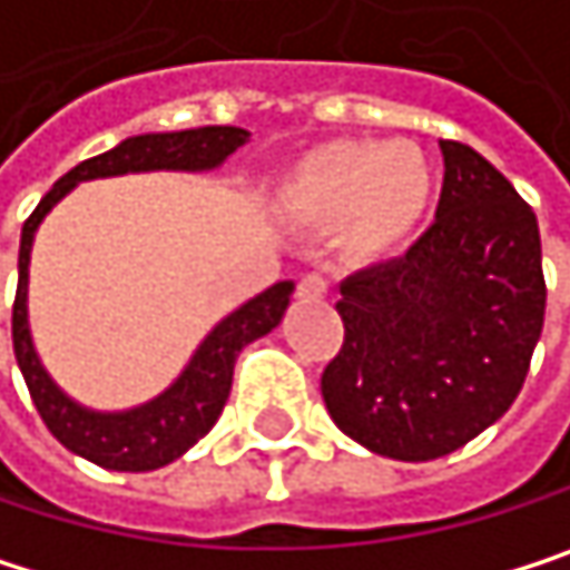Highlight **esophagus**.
I'll list each match as a JSON object with an SVG mask.
<instances>
[{"instance_id": "esophagus-1", "label": "esophagus", "mask_w": 570, "mask_h": 570, "mask_svg": "<svg viewBox=\"0 0 570 570\" xmlns=\"http://www.w3.org/2000/svg\"><path fill=\"white\" fill-rule=\"evenodd\" d=\"M295 295H298L302 302H318V298L328 295V282H325L322 275H305V278L298 282Z\"/></svg>"}]
</instances>
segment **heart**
Here are the masks:
<instances>
[{"instance_id":"b5f03b06","label":"heart","mask_w":570,"mask_h":570,"mask_svg":"<svg viewBox=\"0 0 570 570\" xmlns=\"http://www.w3.org/2000/svg\"><path fill=\"white\" fill-rule=\"evenodd\" d=\"M275 210L295 228L332 232L348 265H386L420 238L436 170L410 140H325L285 167Z\"/></svg>"}]
</instances>
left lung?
I'll list each match as a JSON object with an SVG mask.
<instances>
[{"label":"left lung","instance_id":"1","mask_svg":"<svg viewBox=\"0 0 570 570\" xmlns=\"http://www.w3.org/2000/svg\"><path fill=\"white\" fill-rule=\"evenodd\" d=\"M440 150L433 228L342 282L345 342L322 373L332 423L403 463L446 456L511 410L548 298L534 210L473 147Z\"/></svg>","mask_w":570,"mask_h":570}]
</instances>
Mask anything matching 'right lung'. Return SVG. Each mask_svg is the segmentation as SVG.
I'll return each instance as SVG.
<instances>
[{"label": "right lung", "instance_id": "add662e5", "mask_svg": "<svg viewBox=\"0 0 570 570\" xmlns=\"http://www.w3.org/2000/svg\"><path fill=\"white\" fill-rule=\"evenodd\" d=\"M248 130L242 127H194V130H167V134H137L120 140L114 150L77 164L62 174L52 190L39 200V207L22 225L19 238V288L12 305V348L19 373L29 386V396L49 426V433L77 456L120 473H147L184 456L210 426L218 423L228 393L238 352L255 338L268 335L295 292V282H278L262 295L248 298L235 312H228L210 328L177 380L160 390L154 400L127 406V410H94L69 396L42 366L32 325H29V262L32 242L49 210L83 180L124 177V174H150V170H177V174H204L218 170L242 144Z\"/></svg>", "mask_w": 570, "mask_h": 570}]
</instances>
